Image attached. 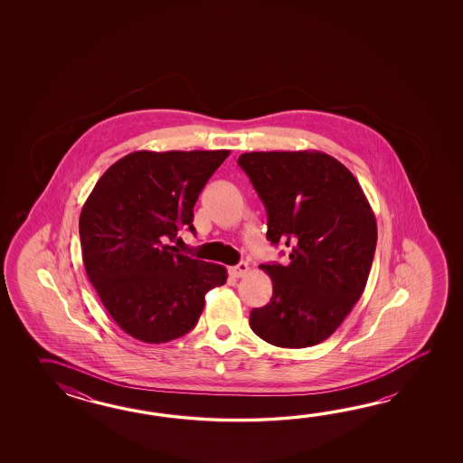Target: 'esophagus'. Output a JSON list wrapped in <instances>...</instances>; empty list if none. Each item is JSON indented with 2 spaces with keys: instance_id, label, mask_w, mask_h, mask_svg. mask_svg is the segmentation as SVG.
I'll return each instance as SVG.
<instances>
[{
  "instance_id": "esophagus-1",
  "label": "esophagus",
  "mask_w": 463,
  "mask_h": 463,
  "mask_svg": "<svg viewBox=\"0 0 463 463\" xmlns=\"http://www.w3.org/2000/svg\"><path fill=\"white\" fill-rule=\"evenodd\" d=\"M248 269H250L248 263L241 261V263H238V265L230 268V275L235 276V278H241V276H245L246 273H248Z\"/></svg>"
}]
</instances>
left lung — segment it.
Masks as SVG:
<instances>
[{
  "mask_svg": "<svg viewBox=\"0 0 463 463\" xmlns=\"http://www.w3.org/2000/svg\"><path fill=\"white\" fill-rule=\"evenodd\" d=\"M238 165L265 203L266 238L291 248L289 265H261L273 296L251 311L250 326L278 347L319 345L363 296L377 243L374 212L354 175L323 152H250Z\"/></svg>",
  "mask_w": 463,
  "mask_h": 463,
  "instance_id": "1",
  "label": "left lung"
}]
</instances>
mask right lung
I'll list each match as a JSON object with an SVG mask.
<instances>
[{"label": "right lung", "mask_w": 463, "mask_h": 463, "mask_svg": "<svg viewBox=\"0 0 463 463\" xmlns=\"http://www.w3.org/2000/svg\"><path fill=\"white\" fill-rule=\"evenodd\" d=\"M230 150H138L99 178L79 217L82 261L110 317L128 335L160 345L197 325L227 268L177 253L165 241L195 233L194 207Z\"/></svg>", "instance_id": "add662e5"}]
</instances>
